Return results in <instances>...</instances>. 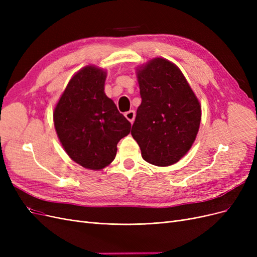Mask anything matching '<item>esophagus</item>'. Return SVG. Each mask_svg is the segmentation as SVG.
<instances>
[{"label":"esophagus","mask_w":257,"mask_h":257,"mask_svg":"<svg viewBox=\"0 0 257 257\" xmlns=\"http://www.w3.org/2000/svg\"><path fill=\"white\" fill-rule=\"evenodd\" d=\"M125 118L131 122V123H133L134 122V119H135V111L134 110H130V111H127V112H125Z\"/></svg>","instance_id":"obj_1"}]
</instances>
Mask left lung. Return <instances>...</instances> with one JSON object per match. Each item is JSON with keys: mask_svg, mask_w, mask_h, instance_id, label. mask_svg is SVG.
I'll list each match as a JSON object with an SVG mask.
<instances>
[{"mask_svg": "<svg viewBox=\"0 0 257 257\" xmlns=\"http://www.w3.org/2000/svg\"><path fill=\"white\" fill-rule=\"evenodd\" d=\"M142 104L131 134L143 159L166 167L189 152L198 133L201 105L176 64L154 58L136 69Z\"/></svg>", "mask_w": 257, "mask_h": 257, "instance_id": "1", "label": "left lung"}]
</instances>
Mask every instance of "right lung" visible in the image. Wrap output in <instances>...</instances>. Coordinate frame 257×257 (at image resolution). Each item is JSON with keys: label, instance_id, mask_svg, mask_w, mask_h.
<instances>
[{"label": "right lung", "instance_id": "obj_1", "mask_svg": "<svg viewBox=\"0 0 257 257\" xmlns=\"http://www.w3.org/2000/svg\"><path fill=\"white\" fill-rule=\"evenodd\" d=\"M107 72L87 65L68 81L53 110V123L63 149L80 166L100 170L114 160L116 145L131 123L105 94Z\"/></svg>", "mask_w": 257, "mask_h": 257}]
</instances>
